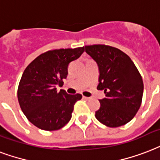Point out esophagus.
<instances>
[{
	"label": "esophagus",
	"mask_w": 160,
	"mask_h": 160,
	"mask_svg": "<svg viewBox=\"0 0 160 160\" xmlns=\"http://www.w3.org/2000/svg\"><path fill=\"white\" fill-rule=\"evenodd\" d=\"M82 98H83V99H85V100H89V99H90V98L85 97V96H83V97H82Z\"/></svg>",
	"instance_id": "esophagus-1"
}]
</instances>
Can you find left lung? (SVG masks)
I'll use <instances>...</instances> for the list:
<instances>
[{"instance_id":"8db88e82","label":"left lung","mask_w":160,"mask_h":160,"mask_svg":"<svg viewBox=\"0 0 160 160\" xmlns=\"http://www.w3.org/2000/svg\"><path fill=\"white\" fill-rule=\"evenodd\" d=\"M86 52L98 65L99 83L106 98L99 100L95 117L102 124L117 128L133 119L141 106L143 82L138 68L119 49L103 45L85 46Z\"/></svg>"}]
</instances>
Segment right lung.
I'll use <instances>...</instances> for the list:
<instances>
[{"label":"right lung","mask_w":160,"mask_h":160,"mask_svg":"<svg viewBox=\"0 0 160 160\" xmlns=\"http://www.w3.org/2000/svg\"><path fill=\"white\" fill-rule=\"evenodd\" d=\"M85 51L84 47L55 49L42 53L26 68L20 80L17 98L27 118L38 128L58 130L69 122L80 93L58 92L68 76V67Z\"/></svg>","instance_id":"1"}]
</instances>
